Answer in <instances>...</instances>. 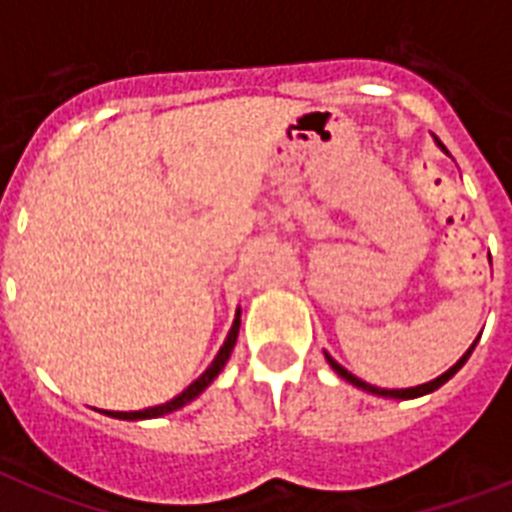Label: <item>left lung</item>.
<instances>
[{"mask_svg": "<svg viewBox=\"0 0 512 512\" xmlns=\"http://www.w3.org/2000/svg\"><path fill=\"white\" fill-rule=\"evenodd\" d=\"M437 143H440V140H437ZM440 148L445 150V145L440 143ZM476 341H479V338H476ZM476 341H474V346H476ZM474 346H471V349H468L466 354H463L461 359H458V362H455L453 367L448 369V372H445V375H440V377H437V380H432V382H424V385H416V388H403V390L375 388V385H369V382H364V380H359V377H356V375H351L349 369H343L341 364L336 362V359H330V356H328V362H330V367L336 369L338 375L343 377V380H349L351 385H356V388H362V390H367V393H375V395H385V398H401V401H406V398H419V395H427V393H432V390L442 388V385H445V382H448L450 377H453L455 372H458V369L463 367V364H466V359H468V356H471V351H474Z\"/></svg>", "mask_w": 512, "mask_h": 512, "instance_id": "left-lung-1", "label": "left lung"}]
</instances>
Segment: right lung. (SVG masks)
I'll use <instances>...</instances> for the list:
<instances>
[{
    "instance_id": "add662e5",
    "label": "right lung",
    "mask_w": 512,
    "mask_h": 512,
    "mask_svg": "<svg viewBox=\"0 0 512 512\" xmlns=\"http://www.w3.org/2000/svg\"><path fill=\"white\" fill-rule=\"evenodd\" d=\"M236 336H239V312H236L234 325H231L229 336H226V341H223L221 351H218V356H216V359H213V364H210V367L205 369L203 375H200L195 382H192L190 388L182 390V393L176 395V398H171L169 403H163V406H153V409H145V411H106V414L114 416V419H156V416L171 414V411L182 409L184 403H190L192 398H197V395L203 393V390L208 388L210 382H213V377H216L218 372H221L223 364L229 362L231 351H234Z\"/></svg>"
}]
</instances>
